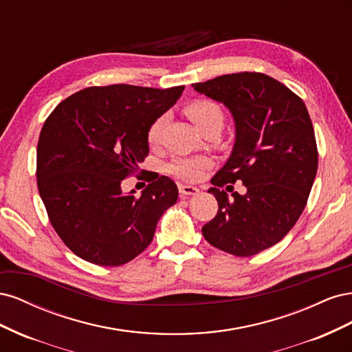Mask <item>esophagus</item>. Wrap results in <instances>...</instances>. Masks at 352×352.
I'll return each instance as SVG.
<instances>
[{"mask_svg": "<svg viewBox=\"0 0 352 352\" xmlns=\"http://www.w3.org/2000/svg\"><path fill=\"white\" fill-rule=\"evenodd\" d=\"M179 192L180 197H188V195H197L199 190L195 186H190V185H179Z\"/></svg>", "mask_w": 352, "mask_h": 352, "instance_id": "obj_1", "label": "esophagus"}]
</instances>
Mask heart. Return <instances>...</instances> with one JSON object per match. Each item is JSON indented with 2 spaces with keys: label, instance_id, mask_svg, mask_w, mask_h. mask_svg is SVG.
I'll list each match as a JSON object with an SVG mask.
<instances>
[{
  "label": "heart",
  "instance_id": "b5f03b06",
  "mask_svg": "<svg viewBox=\"0 0 352 352\" xmlns=\"http://www.w3.org/2000/svg\"><path fill=\"white\" fill-rule=\"evenodd\" d=\"M185 114L194 122L198 131H201L202 133H206L211 127H219V129H221L223 122H225V111H223L220 105L216 101L206 98L194 100L186 104ZM164 124L166 119L163 116H160L148 127L146 141L151 146H157L162 142ZM210 164L211 162L206 157H180L170 163L167 170L168 173H172L179 179L192 182V180H197L199 177L202 170Z\"/></svg>",
  "mask_w": 352,
  "mask_h": 352
}]
</instances>
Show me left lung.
I'll list each match as a JSON object with an SVG mask.
<instances>
[{
    "mask_svg": "<svg viewBox=\"0 0 352 352\" xmlns=\"http://www.w3.org/2000/svg\"><path fill=\"white\" fill-rule=\"evenodd\" d=\"M195 91L220 101L236 123V142L208 189L217 199L202 235L221 251L250 257L282 241L307 206L318 164L310 114L283 83L258 72L223 74ZM242 182L245 194L232 192ZM223 186L232 192L228 197Z\"/></svg>",
    "mask_w": 352,
    "mask_h": 352,
    "instance_id": "obj_1",
    "label": "left lung"
}]
</instances>
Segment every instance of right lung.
<instances>
[{"instance_id": "1", "label": "right lung", "mask_w": 352, "mask_h": 352, "mask_svg": "<svg viewBox=\"0 0 352 352\" xmlns=\"http://www.w3.org/2000/svg\"><path fill=\"white\" fill-rule=\"evenodd\" d=\"M167 89L109 85L63 100L47 117L36 148V184L51 226L78 257L114 267L151 243L158 219L176 204L167 176L145 177L140 197L122 182L148 155L146 131L182 95Z\"/></svg>"}]
</instances>
